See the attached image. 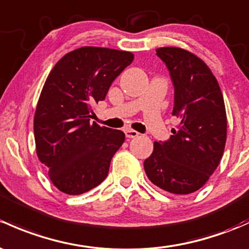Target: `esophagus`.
Listing matches in <instances>:
<instances>
[{
  "mask_svg": "<svg viewBox=\"0 0 249 249\" xmlns=\"http://www.w3.org/2000/svg\"><path fill=\"white\" fill-rule=\"evenodd\" d=\"M138 135H140V133H138L137 131H135V130H132V129H127V130H125V136H126V138H135V137H138Z\"/></svg>",
  "mask_w": 249,
  "mask_h": 249,
  "instance_id": "1",
  "label": "esophagus"
}]
</instances>
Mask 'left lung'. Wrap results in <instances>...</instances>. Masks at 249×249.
<instances>
[{"label": "left lung", "mask_w": 249, "mask_h": 249, "mask_svg": "<svg viewBox=\"0 0 249 249\" xmlns=\"http://www.w3.org/2000/svg\"><path fill=\"white\" fill-rule=\"evenodd\" d=\"M156 54L171 74L172 114L180 123L168 141L154 143L144 171L162 190L188 195L206 184L223 156L227 141L223 95L210 68L192 52L168 46L156 49Z\"/></svg>", "instance_id": "8db88e82"}]
</instances>
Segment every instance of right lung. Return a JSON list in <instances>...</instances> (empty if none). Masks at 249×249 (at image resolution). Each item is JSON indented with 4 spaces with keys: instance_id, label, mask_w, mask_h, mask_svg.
I'll use <instances>...</instances> for the list:
<instances>
[{
    "instance_id": "obj_1",
    "label": "right lung",
    "mask_w": 249,
    "mask_h": 249,
    "mask_svg": "<svg viewBox=\"0 0 249 249\" xmlns=\"http://www.w3.org/2000/svg\"><path fill=\"white\" fill-rule=\"evenodd\" d=\"M132 61L131 52L83 46L63 56L46 78L35 114L36 149L63 193L82 195L106 179L125 135L90 118Z\"/></svg>"
}]
</instances>
